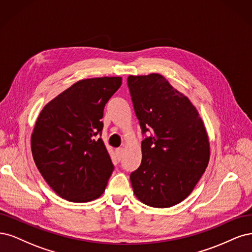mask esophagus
Instances as JSON below:
<instances>
[{"mask_svg":"<svg viewBox=\"0 0 252 252\" xmlns=\"http://www.w3.org/2000/svg\"><path fill=\"white\" fill-rule=\"evenodd\" d=\"M123 152H124V149H123V148L116 149V155H117V158H118V159L121 158V155H123Z\"/></svg>","mask_w":252,"mask_h":252,"instance_id":"34e87169","label":"esophagus"}]
</instances>
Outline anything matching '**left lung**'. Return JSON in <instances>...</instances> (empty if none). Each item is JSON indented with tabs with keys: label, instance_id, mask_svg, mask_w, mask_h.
I'll list each match as a JSON object with an SVG mask.
<instances>
[{
	"label": "left lung",
	"instance_id": "left-lung-1",
	"mask_svg": "<svg viewBox=\"0 0 252 252\" xmlns=\"http://www.w3.org/2000/svg\"><path fill=\"white\" fill-rule=\"evenodd\" d=\"M127 87L144 136L141 164L129 176L135 196L152 207L176 205L207 167L205 126L188 97L162 75H129Z\"/></svg>",
	"mask_w": 252,
	"mask_h": 252
}]
</instances>
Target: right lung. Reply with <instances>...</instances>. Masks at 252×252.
<instances>
[{"instance_id":"add662e5","label":"right lung","mask_w":252,"mask_h":252,"mask_svg":"<svg viewBox=\"0 0 252 252\" xmlns=\"http://www.w3.org/2000/svg\"><path fill=\"white\" fill-rule=\"evenodd\" d=\"M121 83V77L80 80L40 112L31 136L32 156L63 199L88 202L104 191L114 165L100 138L101 118Z\"/></svg>"}]
</instances>
